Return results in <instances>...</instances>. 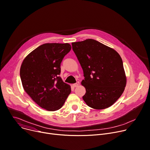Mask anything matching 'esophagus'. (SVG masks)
<instances>
[{
	"mask_svg": "<svg viewBox=\"0 0 150 150\" xmlns=\"http://www.w3.org/2000/svg\"><path fill=\"white\" fill-rule=\"evenodd\" d=\"M78 86H79V83H74V84H73V86L74 88L77 87Z\"/></svg>",
	"mask_w": 150,
	"mask_h": 150,
	"instance_id": "34e87169",
	"label": "esophagus"
}]
</instances>
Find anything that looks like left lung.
I'll use <instances>...</instances> for the list:
<instances>
[{
    "instance_id": "8db88e82",
    "label": "left lung",
    "mask_w": 150,
    "mask_h": 150,
    "mask_svg": "<svg viewBox=\"0 0 150 150\" xmlns=\"http://www.w3.org/2000/svg\"><path fill=\"white\" fill-rule=\"evenodd\" d=\"M72 48L81 65L85 88L83 99L94 109L109 108L121 96L127 83L119 53L95 40L72 42Z\"/></svg>"
}]
</instances>
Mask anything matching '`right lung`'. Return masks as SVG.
Segmentation results:
<instances>
[{"label": "right lung", "instance_id": "obj_1", "mask_svg": "<svg viewBox=\"0 0 150 150\" xmlns=\"http://www.w3.org/2000/svg\"><path fill=\"white\" fill-rule=\"evenodd\" d=\"M68 43H45L28 54L21 65L20 74L28 95L48 111L61 109L71 93V86L61 77V63L71 50Z\"/></svg>", "mask_w": 150, "mask_h": 150}]
</instances>
